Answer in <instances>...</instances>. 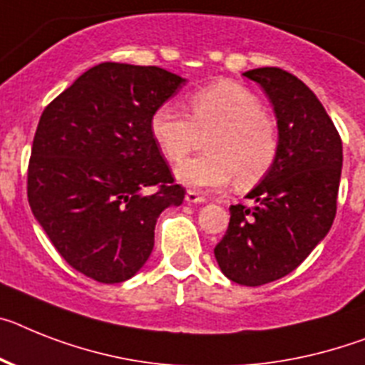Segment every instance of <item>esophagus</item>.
<instances>
[{"label":"esophagus","mask_w":365,"mask_h":365,"mask_svg":"<svg viewBox=\"0 0 365 365\" xmlns=\"http://www.w3.org/2000/svg\"><path fill=\"white\" fill-rule=\"evenodd\" d=\"M185 202H187V204H202V202H206V198L202 197V195H198L197 191H187Z\"/></svg>","instance_id":"34e87169"}]
</instances>
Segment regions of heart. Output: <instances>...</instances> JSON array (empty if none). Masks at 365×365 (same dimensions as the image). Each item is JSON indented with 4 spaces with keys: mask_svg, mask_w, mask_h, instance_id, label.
<instances>
[{
    "mask_svg": "<svg viewBox=\"0 0 365 365\" xmlns=\"http://www.w3.org/2000/svg\"><path fill=\"white\" fill-rule=\"evenodd\" d=\"M187 115L161 103L150 116V133L168 161H182L206 139L207 154L176 167V178L195 189L222 187L234 178L240 189L258 183L280 150L277 118L249 87L222 79L187 96Z\"/></svg>",
    "mask_w": 365,
    "mask_h": 365,
    "instance_id": "1",
    "label": "heart"
}]
</instances>
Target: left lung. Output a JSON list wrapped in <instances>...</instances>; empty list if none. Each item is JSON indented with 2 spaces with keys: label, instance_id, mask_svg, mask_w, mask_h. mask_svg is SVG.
I'll return each mask as SVG.
<instances>
[{
  "label": "left lung",
  "instance_id": "1",
  "mask_svg": "<svg viewBox=\"0 0 365 365\" xmlns=\"http://www.w3.org/2000/svg\"><path fill=\"white\" fill-rule=\"evenodd\" d=\"M243 76L271 100L280 150L267 176L247 195L254 206H230L228 230L213 252L230 280L263 286L295 271L329 234L344 146L317 96L293 73L265 66Z\"/></svg>",
  "mask_w": 365,
  "mask_h": 365
}]
</instances>
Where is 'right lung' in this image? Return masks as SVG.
<instances>
[{"label":"right lung","instance_id":"add662e5","mask_svg":"<svg viewBox=\"0 0 365 365\" xmlns=\"http://www.w3.org/2000/svg\"><path fill=\"white\" fill-rule=\"evenodd\" d=\"M183 81L159 66L102 63L42 111L27 200L55 250L85 277H133L154 249L161 211L185 198L150 133L154 109Z\"/></svg>","mask_w":365,"mask_h":365}]
</instances>
